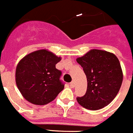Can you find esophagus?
I'll return each mask as SVG.
<instances>
[{
    "label": "esophagus",
    "instance_id": "1",
    "mask_svg": "<svg viewBox=\"0 0 133 133\" xmlns=\"http://www.w3.org/2000/svg\"><path fill=\"white\" fill-rule=\"evenodd\" d=\"M69 85H70L71 88H74V86H75V83H74V81H71Z\"/></svg>",
    "mask_w": 133,
    "mask_h": 133
}]
</instances>
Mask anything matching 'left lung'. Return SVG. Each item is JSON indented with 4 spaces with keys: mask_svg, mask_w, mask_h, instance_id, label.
I'll return each instance as SVG.
<instances>
[{
    "mask_svg": "<svg viewBox=\"0 0 133 133\" xmlns=\"http://www.w3.org/2000/svg\"><path fill=\"white\" fill-rule=\"evenodd\" d=\"M87 78L86 94L77 97L78 103L89 110L105 107L118 94L123 82V71L116 55L110 52L91 49L76 59Z\"/></svg>",
    "mask_w": 133,
    "mask_h": 133,
    "instance_id": "obj_1",
    "label": "left lung"
}]
</instances>
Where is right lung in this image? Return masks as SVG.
Segmentation results:
<instances>
[{
	"label": "right lung",
	"mask_w": 133,
	"mask_h": 133,
	"mask_svg": "<svg viewBox=\"0 0 133 133\" xmlns=\"http://www.w3.org/2000/svg\"><path fill=\"white\" fill-rule=\"evenodd\" d=\"M61 57L46 49L26 55L17 64L15 81L23 96L35 105H45L55 99L64 88L62 71L56 69Z\"/></svg>",
	"instance_id": "1"
}]
</instances>
